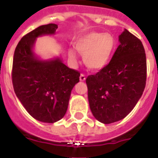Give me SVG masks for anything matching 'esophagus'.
<instances>
[{"instance_id": "1", "label": "esophagus", "mask_w": 158, "mask_h": 158, "mask_svg": "<svg viewBox=\"0 0 158 158\" xmlns=\"http://www.w3.org/2000/svg\"><path fill=\"white\" fill-rule=\"evenodd\" d=\"M85 79H86L85 74H80V76H79V80H80V81H84Z\"/></svg>"}]
</instances>
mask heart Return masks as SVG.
<instances>
[{
    "label": "heart",
    "mask_w": 158,
    "mask_h": 158,
    "mask_svg": "<svg viewBox=\"0 0 158 158\" xmlns=\"http://www.w3.org/2000/svg\"><path fill=\"white\" fill-rule=\"evenodd\" d=\"M115 41L109 33L91 32L85 34L75 43V48L84 56L86 66L92 70H100L109 63ZM69 58L75 61L76 56L73 50L69 51Z\"/></svg>",
    "instance_id": "obj_1"
}]
</instances>
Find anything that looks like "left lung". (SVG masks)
<instances>
[{
    "label": "left lung",
    "instance_id": "left-lung-1",
    "mask_svg": "<svg viewBox=\"0 0 158 158\" xmlns=\"http://www.w3.org/2000/svg\"><path fill=\"white\" fill-rule=\"evenodd\" d=\"M103 69L87 77L92 113L103 124L124 119L139 100L146 85L147 61L142 42L127 29Z\"/></svg>",
    "mask_w": 158,
    "mask_h": 158
}]
</instances>
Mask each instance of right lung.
<instances>
[{
  "instance_id": "add662e5",
  "label": "right lung",
  "mask_w": 158,
  "mask_h": 158,
  "mask_svg": "<svg viewBox=\"0 0 158 158\" xmlns=\"http://www.w3.org/2000/svg\"><path fill=\"white\" fill-rule=\"evenodd\" d=\"M57 28V24L48 23L27 33L19 42L13 58L12 83L16 96L34 119L45 123L64 117L71 90L80 75L59 58L40 60L33 54L36 38L54 34Z\"/></svg>"
}]
</instances>
